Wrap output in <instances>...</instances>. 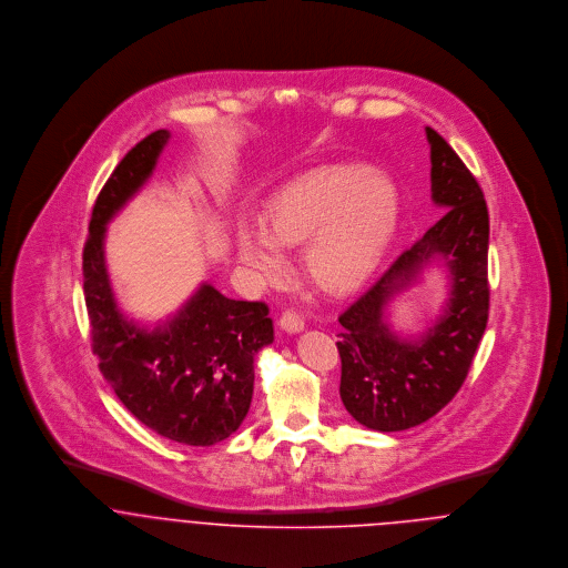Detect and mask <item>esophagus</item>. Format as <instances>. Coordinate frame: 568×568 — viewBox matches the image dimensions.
I'll return each instance as SVG.
<instances>
[{"mask_svg":"<svg viewBox=\"0 0 568 568\" xmlns=\"http://www.w3.org/2000/svg\"><path fill=\"white\" fill-rule=\"evenodd\" d=\"M280 327H282L284 332L297 334V332H302V329H304V320H302L297 313L286 311V313H282V317H280Z\"/></svg>","mask_w":568,"mask_h":568,"instance_id":"1","label":"esophagus"}]
</instances>
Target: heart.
<instances>
[{"label": "heart", "mask_w": 568, "mask_h": 568, "mask_svg": "<svg viewBox=\"0 0 568 568\" xmlns=\"http://www.w3.org/2000/svg\"><path fill=\"white\" fill-rule=\"evenodd\" d=\"M398 192L389 179L356 165L311 168L282 185L257 221L236 232L246 268L271 277L282 251L306 243L304 268L325 293L356 291L381 264L398 225Z\"/></svg>", "instance_id": "1"}]
</instances>
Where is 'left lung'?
Here are the masks:
<instances>
[{
	"instance_id": "left-lung-1",
	"label": "left lung",
	"mask_w": 568,
	"mask_h": 568,
	"mask_svg": "<svg viewBox=\"0 0 568 568\" xmlns=\"http://www.w3.org/2000/svg\"><path fill=\"white\" fill-rule=\"evenodd\" d=\"M426 140L430 196L444 214L338 317L341 400L356 422L381 433L417 426L455 398L487 325L486 199L437 131L426 126ZM435 258L452 273V297L424 335L403 339L384 322L386 304Z\"/></svg>"
}]
</instances>
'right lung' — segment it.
<instances>
[{"label": "right lung", "instance_id": "right-lung-1", "mask_svg": "<svg viewBox=\"0 0 568 568\" xmlns=\"http://www.w3.org/2000/svg\"><path fill=\"white\" fill-rule=\"evenodd\" d=\"M168 140L165 129L144 138L100 190L82 248L84 304L91 349L122 405L165 439L212 446L246 417L253 358L273 343L268 306L203 284L174 317L149 329L120 313L104 262L106 223L153 174Z\"/></svg>", "mask_w": 568, "mask_h": 568}]
</instances>
